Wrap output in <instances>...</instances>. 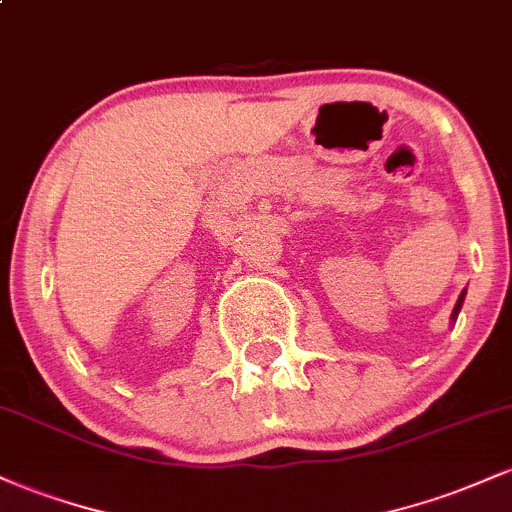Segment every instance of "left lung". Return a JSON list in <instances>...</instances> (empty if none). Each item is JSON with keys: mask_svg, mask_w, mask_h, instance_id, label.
I'll use <instances>...</instances> for the list:
<instances>
[{"mask_svg": "<svg viewBox=\"0 0 512 512\" xmlns=\"http://www.w3.org/2000/svg\"><path fill=\"white\" fill-rule=\"evenodd\" d=\"M462 303H464V291L460 293V298H457V303H455V308H452V320H457V313H460V308H462Z\"/></svg>", "mask_w": 512, "mask_h": 512, "instance_id": "obj_1", "label": "left lung"}]
</instances>
